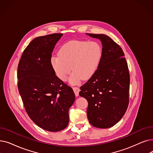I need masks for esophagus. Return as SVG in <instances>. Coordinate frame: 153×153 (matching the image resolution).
Instances as JSON below:
<instances>
[{
	"label": "esophagus",
	"mask_w": 153,
	"mask_h": 153,
	"mask_svg": "<svg viewBox=\"0 0 153 153\" xmlns=\"http://www.w3.org/2000/svg\"><path fill=\"white\" fill-rule=\"evenodd\" d=\"M72 89H73V90H74L75 95L76 96H79V91H80V89H79L78 87H73Z\"/></svg>",
	"instance_id": "esophagus-1"
}]
</instances>
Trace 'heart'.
Returning a JSON list of instances; mask_svg holds the SVG:
<instances>
[{
	"label": "heart",
	"instance_id": "1",
	"mask_svg": "<svg viewBox=\"0 0 153 153\" xmlns=\"http://www.w3.org/2000/svg\"><path fill=\"white\" fill-rule=\"evenodd\" d=\"M102 51L101 45L94 41H72L64 44L59 55L53 56L51 63L56 75L66 81L72 71L70 81L77 84L81 79H90L101 63Z\"/></svg>",
	"mask_w": 153,
	"mask_h": 153
}]
</instances>
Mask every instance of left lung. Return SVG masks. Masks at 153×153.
I'll return each instance as SVG.
<instances>
[{
	"label": "left lung",
	"mask_w": 153,
	"mask_h": 153,
	"mask_svg": "<svg viewBox=\"0 0 153 153\" xmlns=\"http://www.w3.org/2000/svg\"><path fill=\"white\" fill-rule=\"evenodd\" d=\"M99 39L102 56L95 74L80 88L79 95L87 99L91 124L109 128L121 120L129 104V73L121 48L109 36L88 34Z\"/></svg>",
	"instance_id": "1"
}]
</instances>
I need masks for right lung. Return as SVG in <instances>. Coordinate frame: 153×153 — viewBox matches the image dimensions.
Masks as SVG:
<instances>
[{"instance_id":"right-lung-1","label":"right lung","mask_w":153,"mask_h":153,"mask_svg":"<svg viewBox=\"0 0 153 153\" xmlns=\"http://www.w3.org/2000/svg\"><path fill=\"white\" fill-rule=\"evenodd\" d=\"M62 34L35 38L25 49L17 68L18 89L29 117L41 128L61 131L69 123L75 101L72 89L56 75L52 52Z\"/></svg>"}]
</instances>
